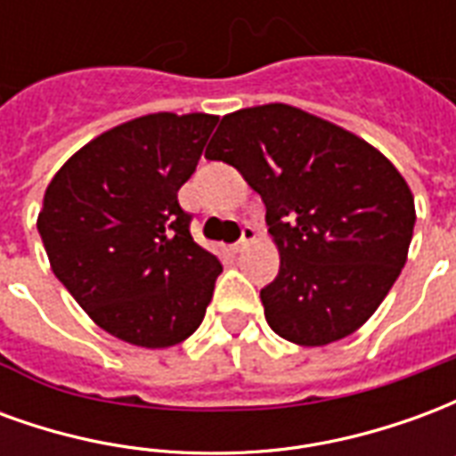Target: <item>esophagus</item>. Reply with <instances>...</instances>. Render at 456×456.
<instances>
[{"label": "esophagus", "mask_w": 456, "mask_h": 456, "mask_svg": "<svg viewBox=\"0 0 456 456\" xmlns=\"http://www.w3.org/2000/svg\"><path fill=\"white\" fill-rule=\"evenodd\" d=\"M251 241H256V229L251 227V224H244V227H241V239H239L237 244H234V251L247 248Z\"/></svg>", "instance_id": "34e87169"}]
</instances>
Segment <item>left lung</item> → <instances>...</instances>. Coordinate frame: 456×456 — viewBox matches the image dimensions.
Instances as JSON below:
<instances>
[{"label": "left lung", "instance_id": "1", "mask_svg": "<svg viewBox=\"0 0 456 456\" xmlns=\"http://www.w3.org/2000/svg\"><path fill=\"white\" fill-rule=\"evenodd\" d=\"M205 159L234 166L266 205L281 256L261 290L271 330L300 346L356 332L408 258L415 200L398 168L352 131L283 102L224 114Z\"/></svg>", "mask_w": 456, "mask_h": 456}]
</instances>
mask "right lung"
I'll return each mask as SVG.
<instances>
[{"mask_svg": "<svg viewBox=\"0 0 456 456\" xmlns=\"http://www.w3.org/2000/svg\"><path fill=\"white\" fill-rule=\"evenodd\" d=\"M217 119L124 121L73 153L45 188L36 224L55 278L121 342L168 349L205 317L222 264L190 234L178 190Z\"/></svg>", "mask_w": 456, "mask_h": 456, "instance_id": "obj_1", "label": "right lung"}]
</instances>
